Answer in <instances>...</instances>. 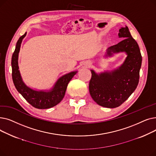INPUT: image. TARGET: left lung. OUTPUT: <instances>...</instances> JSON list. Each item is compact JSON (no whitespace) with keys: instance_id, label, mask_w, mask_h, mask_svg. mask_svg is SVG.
Listing matches in <instances>:
<instances>
[{"instance_id":"obj_1","label":"left lung","mask_w":156,"mask_h":156,"mask_svg":"<svg viewBox=\"0 0 156 156\" xmlns=\"http://www.w3.org/2000/svg\"><path fill=\"white\" fill-rule=\"evenodd\" d=\"M119 37L125 38L118 44L107 50V56L113 53L125 52L128 56L118 69L111 73L97 75L91 70L89 92L93 100L99 105L108 108L119 107L135 91L140 78L142 55L135 40L131 35L128 28L119 29Z\"/></svg>"}]
</instances>
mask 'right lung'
<instances>
[{"label":"right lung","instance_id":"add662e5","mask_svg":"<svg viewBox=\"0 0 156 156\" xmlns=\"http://www.w3.org/2000/svg\"><path fill=\"white\" fill-rule=\"evenodd\" d=\"M27 33L22 35L16 43L15 51L12 56V78L16 90L21 94L25 100L33 107L37 109H44L54 107L58 104L64 98L67 86L76 75L77 71H73L61 77L57 81L52 90L49 92L36 91L27 87L21 79L18 70V54L23 39Z\"/></svg>","mask_w":156,"mask_h":156}]
</instances>
